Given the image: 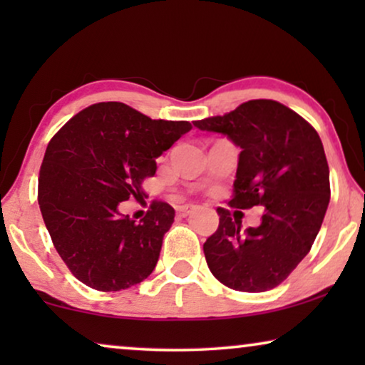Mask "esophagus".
<instances>
[{"instance_id": "esophagus-1", "label": "esophagus", "mask_w": 365, "mask_h": 365, "mask_svg": "<svg viewBox=\"0 0 365 365\" xmlns=\"http://www.w3.org/2000/svg\"><path fill=\"white\" fill-rule=\"evenodd\" d=\"M194 207H196V206H194V204H182V206H178L176 211H178L179 216L184 217V216H187V214L191 212Z\"/></svg>"}]
</instances>
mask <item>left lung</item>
I'll list each match as a JSON object with an SVG mask.
<instances>
[{
	"instance_id": "1",
	"label": "left lung",
	"mask_w": 365,
	"mask_h": 365,
	"mask_svg": "<svg viewBox=\"0 0 365 365\" xmlns=\"http://www.w3.org/2000/svg\"><path fill=\"white\" fill-rule=\"evenodd\" d=\"M241 148L229 206H264L261 224L242 229L241 219L219 207V227L204 242L214 277L242 292L281 284L311 251L326 216L329 166L316 129L272 99H252L224 116L194 123Z\"/></svg>"
}]
</instances>
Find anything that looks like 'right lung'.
Listing matches in <instances>:
<instances>
[{"label": "right lung", "instance_id": "right-lung-1", "mask_svg": "<svg viewBox=\"0 0 365 365\" xmlns=\"http://www.w3.org/2000/svg\"><path fill=\"white\" fill-rule=\"evenodd\" d=\"M191 129L109 101L83 109L54 134L39 169L38 202L54 247L83 284L116 292L154 271L174 209L154 201L138 222L119 204L143 196L156 158Z\"/></svg>", "mask_w": 365, "mask_h": 365}]
</instances>
